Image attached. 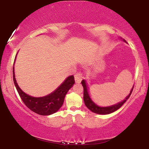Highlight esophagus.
I'll return each instance as SVG.
<instances>
[{"label": "esophagus", "mask_w": 149, "mask_h": 149, "mask_svg": "<svg viewBox=\"0 0 149 149\" xmlns=\"http://www.w3.org/2000/svg\"><path fill=\"white\" fill-rule=\"evenodd\" d=\"M82 74L80 73H77V74L75 75V81L76 83H80L82 81Z\"/></svg>", "instance_id": "1"}]
</instances>
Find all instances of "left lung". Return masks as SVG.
I'll return each instance as SVG.
<instances>
[{
  "instance_id": "8db88e82",
  "label": "left lung",
  "mask_w": 149,
  "mask_h": 149,
  "mask_svg": "<svg viewBox=\"0 0 149 149\" xmlns=\"http://www.w3.org/2000/svg\"><path fill=\"white\" fill-rule=\"evenodd\" d=\"M122 40L126 43V42L124 40ZM81 84L83 85V88H84L83 99H84L85 105H86V106L91 111H92L95 113L99 114V115H108V114L112 113L113 112L116 111V110H118L129 99L134 88V85H133V86H132V89L130 91V93H129L128 95L123 100L120 101V102L116 103L115 104H113V105H111V106L103 107V106H99V105H97V104L95 102L92 100V99L91 98L89 90H88L89 88H88L86 81L83 79L81 82Z\"/></svg>"
}]
</instances>
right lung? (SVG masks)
Returning <instances> with one entry per match:
<instances>
[{"label": "right lung", "mask_w": 149, "mask_h": 149, "mask_svg": "<svg viewBox=\"0 0 149 149\" xmlns=\"http://www.w3.org/2000/svg\"><path fill=\"white\" fill-rule=\"evenodd\" d=\"M13 75L15 86L24 103L32 111L43 116L52 115L58 111L63 106L66 94L75 83L74 75H70L66 77L65 80L52 93L43 97H35L24 92L18 86L15 79L14 66Z\"/></svg>", "instance_id": "add662e5"}]
</instances>
